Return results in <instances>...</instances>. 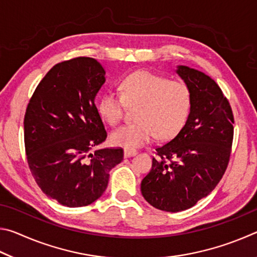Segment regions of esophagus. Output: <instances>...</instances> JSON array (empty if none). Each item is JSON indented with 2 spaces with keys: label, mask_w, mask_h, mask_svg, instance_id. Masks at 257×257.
Listing matches in <instances>:
<instances>
[{
  "label": "esophagus",
  "mask_w": 257,
  "mask_h": 257,
  "mask_svg": "<svg viewBox=\"0 0 257 257\" xmlns=\"http://www.w3.org/2000/svg\"><path fill=\"white\" fill-rule=\"evenodd\" d=\"M137 154V152L136 151H134V150H128V149H125L124 151H123V155H124V158H130V156H134V155H136Z\"/></svg>",
  "instance_id": "obj_1"
}]
</instances>
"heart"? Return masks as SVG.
<instances>
[{
    "mask_svg": "<svg viewBox=\"0 0 257 257\" xmlns=\"http://www.w3.org/2000/svg\"><path fill=\"white\" fill-rule=\"evenodd\" d=\"M193 104L189 86L158 73L139 70L120 82V94L107 90L98 99L97 111L110 125L122 120L125 106H137L135 122L112 132L113 145L133 150L145 145L154 136L168 141L181 132Z\"/></svg>",
    "mask_w": 257,
    "mask_h": 257,
    "instance_id": "heart-1",
    "label": "heart"
}]
</instances>
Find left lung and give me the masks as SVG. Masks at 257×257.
Listing matches in <instances>:
<instances>
[{"label":"left lung","instance_id":"1","mask_svg":"<svg viewBox=\"0 0 257 257\" xmlns=\"http://www.w3.org/2000/svg\"><path fill=\"white\" fill-rule=\"evenodd\" d=\"M177 72L193 95L188 120L177 136L156 147L141 186L146 201L165 212L190 208L215 188L227 170L233 141V113L216 82L185 66Z\"/></svg>","mask_w":257,"mask_h":257}]
</instances>
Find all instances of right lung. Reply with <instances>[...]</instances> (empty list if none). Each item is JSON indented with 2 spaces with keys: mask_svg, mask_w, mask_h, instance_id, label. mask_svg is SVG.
Returning <instances> with one entry per match:
<instances>
[{
  "mask_svg": "<svg viewBox=\"0 0 257 257\" xmlns=\"http://www.w3.org/2000/svg\"><path fill=\"white\" fill-rule=\"evenodd\" d=\"M104 75L93 58L62 61L41 80L26 108L30 172L43 193L64 206H86L101 197L108 172L123 160L121 147L90 153L107 137L95 105Z\"/></svg>",
  "mask_w": 257,
  "mask_h": 257,
  "instance_id": "1",
  "label": "right lung"
}]
</instances>
